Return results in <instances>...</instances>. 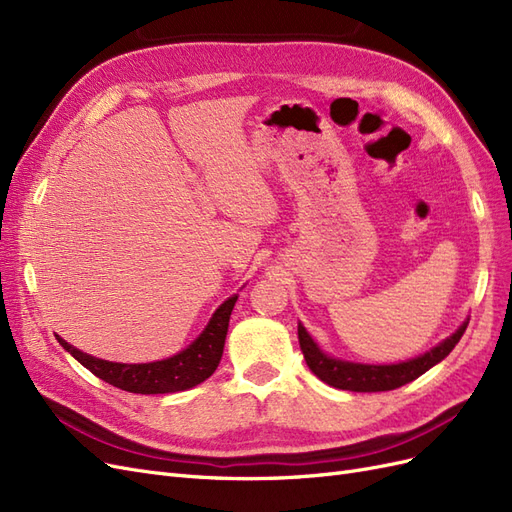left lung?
Wrapping results in <instances>:
<instances>
[{"label": "left lung", "mask_w": 512, "mask_h": 512, "mask_svg": "<svg viewBox=\"0 0 512 512\" xmlns=\"http://www.w3.org/2000/svg\"><path fill=\"white\" fill-rule=\"evenodd\" d=\"M468 329V320L461 327L446 337L442 344L431 348L429 352L416 356V359L395 363V365H363V363H350L342 359H333V356L324 354L309 333L305 331L303 324L299 322V346L305 356L307 367L314 374L327 382L329 386L342 391H354V393H378V391H393L399 389L418 376H423L427 369L438 365L442 359H446L451 350L459 344L461 335Z\"/></svg>", "instance_id": "obj_1"}]
</instances>
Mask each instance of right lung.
Instances as JSON below:
<instances>
[{"mask_svg": "<svg viewBox=\"0 0 512 512\" xmlns=\"http://www.w3.org/2000/svg\"><path fill=\"white\" fill-rule=\"evenodd\" d=\"M237 303V294L226 299L215 314L211 316L205 331L194 342L175 356H168L164 361L153 363H113L102 361L96 356L85 354L79 348L70 346L59 335L57 342L64 346L76 361L87 367L91 374L100 380L117 386L121 391L141 393V395H160V393H177L192 389V386L205 382L220 365L224 342L228 333V320L232 307Z\"/></svg>", "mask_w": 512, "mask_h": 512, "instance_id": "1", "label": "right lung"}]
</instances>
